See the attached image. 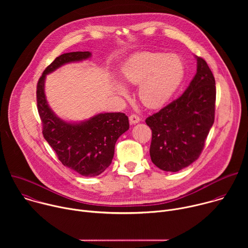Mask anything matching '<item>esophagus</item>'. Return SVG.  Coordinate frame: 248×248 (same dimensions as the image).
Here are the masks:
<instances>
[{
  "instance_id": "obj_1",
  "label": "esophagus",
  "mask_w": 248,
  "mask_h": 248,
  "mask_svg": "<svg viewBox=\"0 0 248 248\" xmlns=\"http://www.w3.org/2000/svg\"><path fill=\"white\" fill-rule=\"evenodd\" d=\"M141 121V119L137 116V115H130L129 116V123L131 124H138L139 122Z\"/></svg>"
}]
</instances>
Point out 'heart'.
I'll list each match as a JSON object with an SVG mask.
<instances>
[{"label": "heart", "instance_id": "heart-1", "mask_svg": "<svg viewBox=\"0 0 248 248\" xmlns=\"http://www.w3.org/2000/svg\"><path fill=\"white\" fill-rule=\"evenodd\" d=\"M184 74V64L178 56L154 52L133 55L122 68L123 81L131 86L139 85L138 98L149 109L160 108L169 102ZM116 88L122 95H127L122 83L117 82Z\"/></svg>", "mask_w": 248, "mask_h": 248}]
</instances>
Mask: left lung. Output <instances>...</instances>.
I'll use <instances>...</instances> for the list:
<instances>
[{"instance_id": "left-lung-1", "label": "left lung", "mask_w": 248, "mask_h": 248, "mask_svg": "<svg viewBox=\"0 0 248 248\" xmlns=\"http://www.w3.org/2000/svg\"><path fill=\"white\" fill-rule=\"evenodd\" d=\"M196 75L181 97L145 121L152 130L150 157L166 171H179L198 159L214 124L216 86L200 57Z\"/></svg>"}]
</instances>
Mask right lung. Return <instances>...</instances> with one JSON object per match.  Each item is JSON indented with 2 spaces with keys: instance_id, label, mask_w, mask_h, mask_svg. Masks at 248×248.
I'll list each match as a JSON object with an SVG mask.
<instances>
[{
  "instance_id": "right-lung-1",
  "label": "right lung",
  "mask_w": 248,
  "mask_h": 248,
  "mask_svg": "<svg viewBox=\"0 0 248 248\" xmlns=\"http://www.w3.org/2000/svg\"><path fill=\"white\" fill-rule=\"evenodd\" d=\"M91 55L90 52H72L59 56L44 70L36 91L44 138L63 166L83 176L99 175L111 165L118 138L129 128L128 118L123 113H104L79 123L65 122L50 108L45 79L60 66L87 60Z\"/></svg>"
}]
</instances>
